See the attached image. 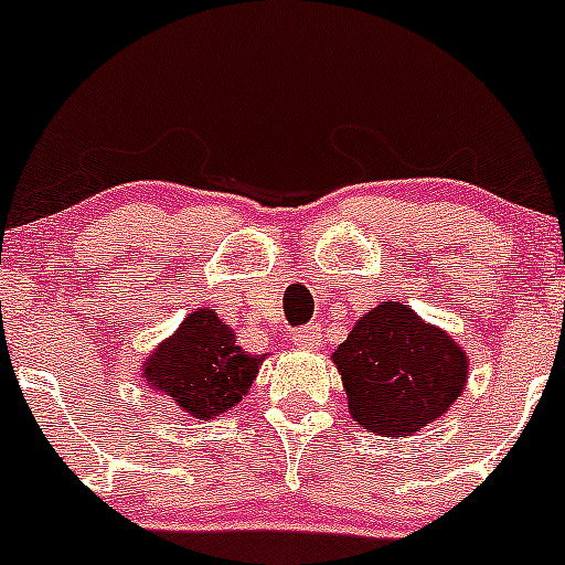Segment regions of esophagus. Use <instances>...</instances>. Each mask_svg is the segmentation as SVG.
Segmentation results:
<instances>
[{
  "label": "esophagus",
  "mask_w": 565,
  "mask_h": 565,
  "mask_svg": "<svg viewBox=\"0 0 565 565\" xmlns=\"http://www.w3.org/2000/svg\"><path fill=\"white\" fill-rule=\"evenodd\" d=\"M295 343L300 345V349H319V340H321V327L319 324H308V327H300V330L295 332Z\"/></svg>",
  "instance_id": "esophagus-1"
}]
</instances>
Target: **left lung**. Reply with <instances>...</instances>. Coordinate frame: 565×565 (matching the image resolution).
Returning <instances> with one entry per match:
<instances>
[{"label":"left lung","mask_w":565,"mask_h":565,"mask_svg":"<svg viewBox=\"0 0 565 565\" xmlns=\"http://www.w3.org/2000/svg\"><path fill=\"white\" fill-rule=\"evenodd\" d=\"M332 362L351 418L392 439L411 437L448 413L469 377L467 351L402 302L359 316Z\"/></svg>","instance_id":"obj_1"}]
</instances>
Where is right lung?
<instances>
[{
	"mask_svg": "<svg viewBox=\"0 0 565 565\" xmlns=\"http://www.w3.org/2000/svg\"><path fill=\"white\" fill-rule=\"evenodd\" d=\"M265 356H252L235 343L231 324L214 308H195L150 356L141 377L182 413L212 420L249 394Z\"/></svg>",
	"mask_w": 565,
	"mask_h": 565,
	"instance_id": "right-lung-1",
	"label": "right lung"
}]
</instances>
